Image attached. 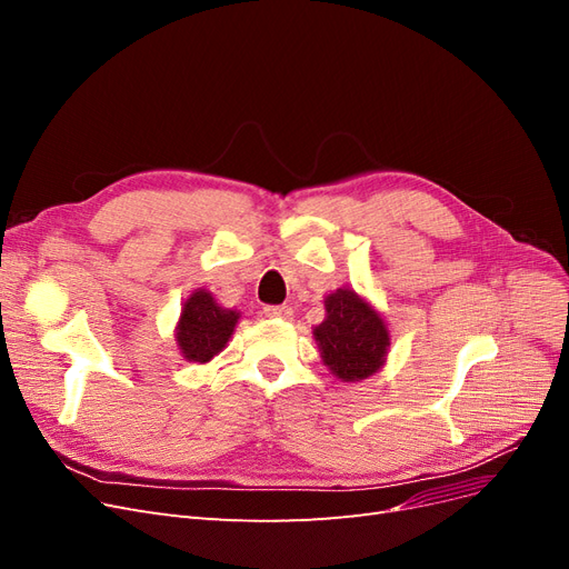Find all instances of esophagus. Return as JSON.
<instances>
[{"mask_svg":"<svg viewBox=\"0 0 569 569\" xmlns=\"http://www.w3.org/2000/svg\"><path fill=\"white\" fill-rule=\"evenodd\" d=\"M263 313L268 318H282V320H291V316H295V311H291V306H266Z\"/></svg>","mask_w":569,"mask_h":569,"instance_id":"1","label":"esophagus"}]
</instances>
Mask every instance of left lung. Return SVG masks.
Masks as SVG:
<instances>
[{
  "instance_id": "obj_1",
  "label": "left lung",
  "mask_w": 569,
  "mask_h": 569,
  "mask_svg": "<svg viewBox=\"0 0 569 569\" xmlns=\"http://www.w3.org/2000/svg\"><path fill=\"white\" fill-rule=\"evenodd\" d=\"M325 311V320L313 332L325 366L343 382L366 380L380 370L389 347L380 313L351 289H337L327 297Z\"/></svg>"
}]
</instances>
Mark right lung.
I'll list each match as a JSON object with an SVG mask.
<instances>
[{"label": "right lung", "mask_w": 569, "mask_h": 569, "mask_svg": "<svg viewBox=\"0 0 569 569\" xmlns=\"http://www.w3.org/2000/svg\"><path fill=\"white\" fill-rule=\"evenodd\" d=\"M239 313L220 308L209 291H194L184 301L178 325V347L187 360L209 363V360L226 349L234 332Z\"/></svg>", "instance_id": "right-lung-1"}]
</instances>
